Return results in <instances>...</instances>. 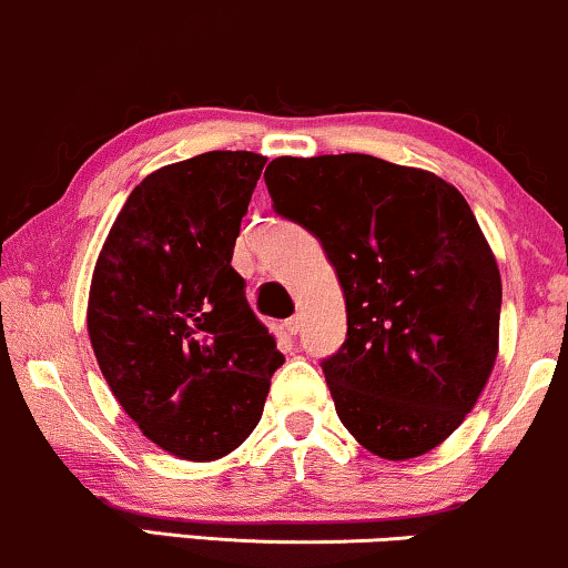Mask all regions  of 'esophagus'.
<instances>
[{
    "label": "esophagus",
    "instance_id": "1",
    "mask_svg": "<svg viewBox=\"0 0 568 568\" xmlns=\"http://www.w3.org/2000/svg\"><path fill=\"white\" fill-rule=\"evenodd\" d=\"M283 331H285V336H291V338H296L298 336V331H302V317H291V320H285L283 323Z\"/></svg>",
    "mask_w": 568,
    "mask_h": 568
}]
</instances>
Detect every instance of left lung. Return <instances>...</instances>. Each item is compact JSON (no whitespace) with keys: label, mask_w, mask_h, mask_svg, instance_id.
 <instances>
[{"label":"left lung","mask_w":568,"mask_h":568,"mask_svg":"<svg viewBox=\"0 0 568 568\" xmlns=\"http://www.w3.org/2000/svg\"><path fill=\"white\" fill-rule=\"evenodd\" d=\"M264 182L344 291L346 341L323 362L341 423L384 460L432 453L474 409L500 344V270L466 197L362 153L280 155Z\"/></svg>","instance_id":"8db88e82"}]
</instances>
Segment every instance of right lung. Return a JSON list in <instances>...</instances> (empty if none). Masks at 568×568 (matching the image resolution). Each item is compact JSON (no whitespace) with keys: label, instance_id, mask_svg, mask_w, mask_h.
Listing matches in <instances>:
<instances>
[{"label":"right lung","instance_id":"obj_1","mask_svg":"<svg viewBox=\"0 0 568 568\" xmlns=\"http://www.w3.org/2000/svg\"><path fill=\"white\" fill-rule=\"evenodd\" d=\"M264 163L211 150L148 174L92 272L87 331L100 371L142 434L180 460L241 447L283 365L230 264Z\"/></svg>","mask_w":568,"mask_h":568}]
</instances>
